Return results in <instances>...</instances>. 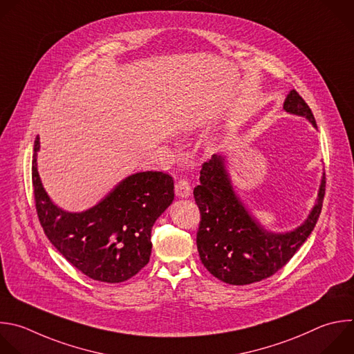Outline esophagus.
<instances>
[{
    "label": "esophagus",
    "instance_id": "34e87169",
    "mask_svg": "<svg viewBox=\"0 0 354 354\" xmlns=\"http://www.w3.org/2000/svg\"><path fill=\"white\" fill-rule=\"evenodd\" d=\"M175 193L178 197H189L192 194V186L186 179H180L175 183Z\"/></svg>",
    "mask_w": 354,
    "mask_h": 354
}]
</instances>
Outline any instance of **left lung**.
Here are the masks:
<instances>
[{
  "label": "left lung",
  "mask_w": 354,
  "mask_h": 354,
  "mask_svg": "<svg viewBox=\"0 0 354 354\" xmlns=\"http://www.w3.org/2000/svg\"><path fill=\"white\" fill-rule=\"evenodd\" d=\"M283 109L307 118L317 128L310 106L296 90L288 94ZM193 194L201 215L196 238L201 263L222 282L249 285L278 272L307 241L321 214L325 175L308 218L288 233L268 232L249 214L233 192L222 156L214 154L203 164Z\"/></svg>",
  "instance_id": "1"
}]
</instances>
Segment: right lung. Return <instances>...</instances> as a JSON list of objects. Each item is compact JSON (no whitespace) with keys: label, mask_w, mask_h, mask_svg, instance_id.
<instances>
[{"label":"right lung","mask_w":354,"mask_h":354,"mask_svg":"<svg viewBox=\"0 0 354 354\" xmlns=\"http://www.w3.org/2000/svg\"><path fill=\"white\" fill-rule=\"evenodd\" d=\"M39 149L36 136L32 165L36 211L53 246L94 281L120 283L135 277L150 260L154 222L174 200L172 176L158 171L131 175L93 208L66 212L41 185Z\"/></svg>","instance_id":"add662e5"}]
</instances>
